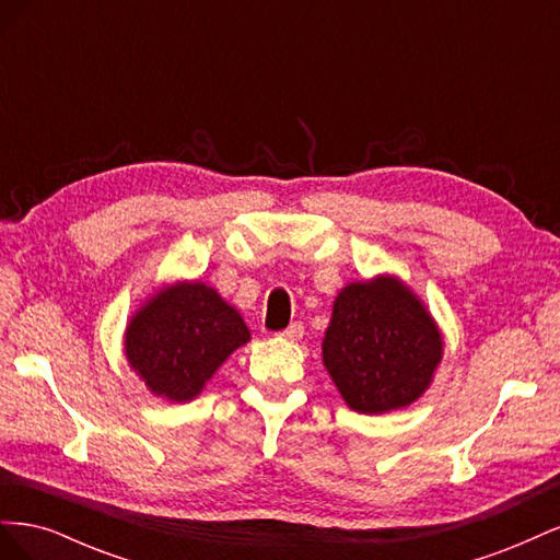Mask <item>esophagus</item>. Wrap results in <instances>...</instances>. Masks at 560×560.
I'll return each instance as SVG.
<instances>
[{
    "label": "esophagus",
    "instance_id": "esophagus-1",
    "mask_svg": "<svg viewBox=\"0 0 560 560\" xmlns=\"http://www.w3.org/2000/svg\"><path fill=\"white\" fill-rule=\"evenodd\" d=\"M280 336L284 338V341H299V338L303 336V325L301 322H292L290 327L280 331Z\"/></svg>",
    "mask_w": 560,
    "mask_h": 560
}]
</instances>
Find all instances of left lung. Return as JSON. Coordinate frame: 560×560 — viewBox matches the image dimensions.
I'll list each match as a JSON object with an SVG mask.
<instances>
[{"mask_svg":"<svg viewBox=\"0 0 560 560\" xmlns=\"http://www.w3.org/2000/svg\"><path fill=\"white\" fill-rule=\"evenodd\" d=\"M442 354L436 322L399 278L376 276L338 292L322 362L352 411L406 409L430 387Z\"/></svg>","mask_w":560,"mask_h":560,"instance_id":"left-lung-1","label":"left lung"}]
</instances>
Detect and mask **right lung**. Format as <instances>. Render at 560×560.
Instances as JSON below:
<instances>
[{"instance_id": "obj_1", "label": "right lung", "mask_w": 560, "mask_h": 560, "mask_svg": "<svg viewBox=\"0 0 560 560\" xmlns=\"http://www.w3.org/2000/svg\"><path fill=\"white\" fill-rule=\"evenodd\" d=\"M249 341L241 313L214 287L184 280L151 294L130 317L124 350L156 397L191 401L233 350Z\"/></svg>"}]
</instances>
